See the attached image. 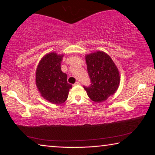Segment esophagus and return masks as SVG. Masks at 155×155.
<instances>
[{"label": "esophagus", "mask_w": 155, "mask_h": 155, "mask_svg": "<svg viewBox=\"0 0 155 155\" xmlns=\"http://www.w3.org/2000/svg\"><path fill=\"white\" fill-rule=\"evenodd\" d=\"M80 82H78V81H77V82H76L74 84V86H76V85H80Z\"/></svg>", "instance_id": "1"}]
</instances>
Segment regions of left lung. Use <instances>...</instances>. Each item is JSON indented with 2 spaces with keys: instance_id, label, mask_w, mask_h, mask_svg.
Wrapping results in <instances>:
<instances>
[{
  "instance_id": "obj_1",
  "label": "left lung",
  "mask_w": 155,
  "mask_h": 155,
  "mask_svg": "<svg viewBox=\"0 0 155 155\" xmlns=\"http://www.w3.org/2000/svg\"><path fill=\"white\" fill-rule=\"evenodd\" d=\"M85 61L91 84L84 89L94 102L106 101L119 87L120 76L116 65L109 54L101 51L86 54Z\"/></svg>"
}]
</instances>
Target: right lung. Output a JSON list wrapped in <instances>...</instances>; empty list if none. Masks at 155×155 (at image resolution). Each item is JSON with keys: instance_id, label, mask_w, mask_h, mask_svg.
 <instances>
[{"instance_id": "add662e5", "label": "right lung", "mask_w": 155, "mask_h": 155, "mask_svg": "<svg viewBox=\"0 0 155 155\" xmlns=\"http://www.w3.org/2000/svg\"><path fill=\"white\" fill-rule=\"evenodd\" d=\"M64 54L52 52L39 62L35 72V84L41 97L52 104H60L66 101L72 85L67 82V74L61 69Z\"/></svg>"}]
</instances>
